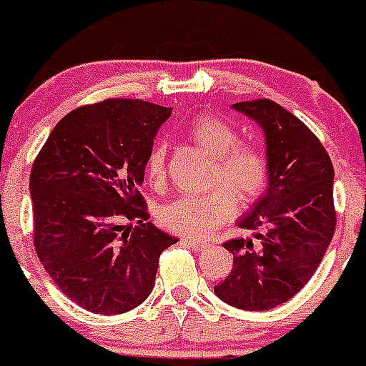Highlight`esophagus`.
<instances>
[{"mask_svg":"<svg viewBox=\"0 0 366 366\" xmlns=\"http://www.w3.org/2000/svg\"><path fill=\"white\" fill-rule=\"evenodd\" d=\"M182 244L192 246V248H195V250H201V248H204V246H207V242H203V240H197V239H189V237H184Z\"/></svg>","mask_w":366,"mask_h":366,"instance_id":"esophagus-1","label":"esophagus"}]
</instances>
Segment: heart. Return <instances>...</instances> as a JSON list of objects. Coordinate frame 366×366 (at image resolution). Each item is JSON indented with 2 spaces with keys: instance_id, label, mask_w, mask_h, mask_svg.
<instances>
[{
  "instance_id": "b5f03b06",
  "label": "heart",
  "mask_w": 366,
  "mask_h": 366,
  "mask_svg": "<svg viewBox=\"0 0 366 366\" xmlns=\"http://www.w3.org/2000/svg\"><path fill=\"white\" fill-rule=\"evenodd\" d=\"M186 133L192 141L216 157L214 184L224 182L229 189L216 188L201 195H182L163 209L162 219L169 229L177 233L204 237L233 218L237 210L234 197L240 203L250 204L265 193L270 180V165L259 147L240 142L237 129L216 114L193 118ZM163 159L165 148L163 144H156L147 159V173L154 182L163 178Z\"/></svg>"
}]
</instances>
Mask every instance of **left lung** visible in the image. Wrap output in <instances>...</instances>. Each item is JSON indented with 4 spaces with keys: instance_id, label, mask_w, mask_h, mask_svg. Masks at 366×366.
I'll use <instances>...</instances> for the list:
<instances>
[{
    "instance_id": "1",
    "label": "left lung",
    "mask_w": 366,
    "mask_h": 366,
    "mask_svg": "<svg viewBox=\"0 0 366 366\" xmlns=\"http://www.w3.org/2000/svg\"><path fill=\"white\" fill-rule=\"evenodd\" d=\"M233 109L265 133L270 180L239 219L252 237L224 244L233 269L214 293L234 308L263 312L297 295L322 263L337 225L335 169L320 139L274 101H242Z\"/></svg>"
}]
</instances>
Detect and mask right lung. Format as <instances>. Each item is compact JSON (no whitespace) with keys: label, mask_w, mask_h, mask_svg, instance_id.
<instances>
[{"label":"right lung","mask_w":366,"mask_h":366,"mask_svg":"<svg viewBox=\"0 0 366 366\" xmlns=\"http://www.w3.org/2000/svg\"><path fill=\"white\" fill-rule=\"evenodd\" d=\"M169 116L167 107L141 99L79 107L35 157V250L61 293L88 312L112 316L139 307L152 291L162 252L178 242L147 222L139 193L154 137Z\"/></svg>","instance_id":"obj_1"}]
</instances>
